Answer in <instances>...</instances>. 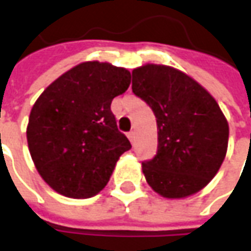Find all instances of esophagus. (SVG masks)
<instances>
[{"mask_svg":"<svg viewBox=\"0 0 251 251\" xmlns=\"http://www.w3.org/2000/svg\"><path fill=\"white\" fill-rule=\"evenodd\" d=\"M127 137H129L130 141H133V140H134V130H130V132L127 133Z\"/></svg>","mask_w":251,"mask_h":251,"instance_id":"obj_1","label":"esophagus"}]
</instances>
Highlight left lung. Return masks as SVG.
I'll return each instance as SVG.
<instances>
[{"label": "left lung", "instance_id": "obj_1", "mask_svg": "<svg viewBox=\"0 0 251 251\" xmlns=\"http://www.w3.org/2000/svg\"><path fill=\"white\" fill-rule=\"evenodd\" d=\"M133 93L151 107L158 151L141 168L148 185L168 199L197 194L217 175L229 127L217 101L185 73L163 64L132 71Z\"/></svg>", "mask_w": 251, "mask_h": 251}]
</instances>
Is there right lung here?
<instances>
[{
	"instance_id": "add662e5",
	"label": "right lung",
	"mask_w": 251,
	"mask_h": 251,
	"mask_svg": "<svg viewBox=\"0 0 251 251\" xmlns=\"http://www.w3.org/2000/svg\"><path fill=\"white\" fill-rule=\"evenodd\" d=\"M130 73L85 61L50 83L32 105L27 143L44 181L68 198H90L107 185L119 156L132 146L111 112Z\"/></svg>"
}]
</instances>
